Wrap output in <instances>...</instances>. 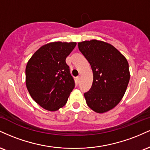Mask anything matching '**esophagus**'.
Instances as JSON below:
<instances>
[{"label": "esophagus", "instance_id": "1", "mask_svg": "<svg viewBox=\"0 0 150 150\" xmlns=\"http://www.w3.org/2000/svg\"><path fill=\"white\" fill-rule=\"evenodd\" d=\"M76 79H77V82H80V76H78V77H76Z\"/></svg>", "mask_w": 150, "mask_h": 150}]
</instances>
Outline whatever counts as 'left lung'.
Returning a JSON list of instances; mask_svg holds the SVG:
<instances>
[{
  "instance_id": "8db88e82",
  "label": "left lung",
  "mask_w": 150,
  "mask_h": 150,
  "mask_svg": "<svg viewBox=\"0 0 150 150\" xmlns=\"http://www.w3.org/2000/svg\"><path fill=\"white\" fill-rule=\"evenodd\" d=\"M78 48L93 72L92 87L84 94L87 106L97 113L106 112L120 102L126 91L128 61L114 46L102 41L79 42Z\"/></svg>"
}]
</instances>
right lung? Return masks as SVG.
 I'll list each match as a JSON object with an SVG mask.
<instances>
[{"mask_svg":"<svg viewBox=\"0 0 150 150\" xmlns=\"http://www.w3.org/2000/svg\"><path fill=\"white\" fill-rule=\"evenodd\" d=\"M76 42H56L39 48L26 66V86L30 96L39 106L55 111L64 106L75 81L65 58Z\"/></svg>","mask_w":150,"mask_h":150,"instance_id":"obj_1","label":"right lung"}]
</instances>
